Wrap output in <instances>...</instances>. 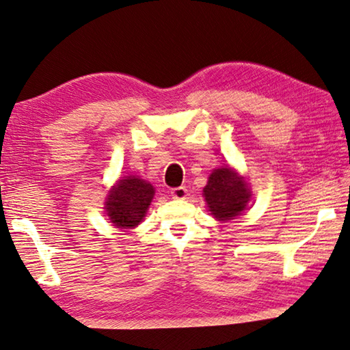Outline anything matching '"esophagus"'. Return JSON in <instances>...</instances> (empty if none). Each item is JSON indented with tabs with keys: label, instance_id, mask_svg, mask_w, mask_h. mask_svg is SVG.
Segmentation results:
<instances>
[{
	"label": "esophagus",
	"instance_id": "obj_1",
	"mask_svg": "<svg viewBox=\"0 0 350 350\" xmlns=\"http://www.w3.org/2000/svg\"><path fill=\"white\" fill-rule=\"evenodd\" d=\"M170 196L174 198H178V200H183V198H186V196H187V189H186V187H183V186L174 187V189L170 191Z\"/></svg>",
	"mask_w": 350,
	"mask_h": 350
}]
</instances>
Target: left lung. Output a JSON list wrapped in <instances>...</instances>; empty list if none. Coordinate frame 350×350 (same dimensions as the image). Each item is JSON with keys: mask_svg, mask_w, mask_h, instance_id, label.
Listing matches in <instances>:
<instances>
[{"mask_svg": "<svg viewBox=\"0 0 350 350\" xmlns=\"http://www.w3.org/2000/svg\"><path fill=\"white\" fill-rule=\"evenodd\" d=\"M203 196L214 217L230 220L244 211L250 198V191L247 183L230 167H220L209 175Z\"/></svg>", "mask_w": 350, "mask_h": 350, "instance_id": "8db88e82", "label": "left lung"}]
</instances>
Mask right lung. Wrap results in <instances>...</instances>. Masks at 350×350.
Segmentation results:
<instances>
[{"label":"right lung","mask_w":350,"mask_h":350,"mask_svg":"<svg viewBox=\"0 0 350 350\" xmlns=\"http://www.w3.org/2000/svg\"><path fill=\"white\" fill-rule=\"evenodd\" d=\"M153 196L154 189L150 183L137 176H128L109 191L106 200L107 216L117 228H134L147 213Z\"/></svg>","instance_id":"obj_1"}]
</instances>
